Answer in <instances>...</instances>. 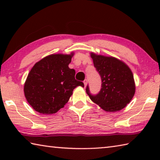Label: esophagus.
Here are the masks:
<instances>
[{
    "instance_id": "34e87169",
    "label": "esophagus",
    "mask_w": 160,
    "mask_h": 160,
    "mask_svg": "<svg viewBox=\"0 0 160 160\" xmlns=\"http://www.w3.org/2000/svg\"><path fill=\"white\" fill-rule=\"evenodd\" d=\"M84 85H85V87H86L87 86V85H88V80H84Z\"/></svg>"
}]
</instances>
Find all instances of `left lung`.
Segmentation results:
<instances>
[{
  "mask_svg": "<svg viewBox=\"0 0 160 160\" xmlns=\"http://www.w3.org/2000/svg\"><path fill=\"white\" fill-rule=\"evenodd\" d=\"M94 66L102 79V88L96 95L90 92L88 85L86 92L92 101L108 112H118L133 97L135 85L131 70L122 61L112 56L97 55L92 52Z\"/></svg>",
  "mask_w": 160,
  "mask_h": 160,
  "instance_id": "8db88e82",
  "label": "left lung"
}]
</instances>
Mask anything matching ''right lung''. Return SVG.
I'll use <instances>...</instances> for the list:
<instances>
[{"label": "right lung", "instance_id": "obj_1", "mask_svg": "<svg viewBox=\"0 0 160 160\" xmlns=\"http://www.w3.org/2000/svg\"><path fill=\"white\" fill-rule=\"evenodd\" d=\"M74 53L51 54L38 61L29 72L24 93L30 106L40 113L53 114L68 102L72 91L82 82L75 79L68 67Z\"/></svg>", "mask_w": 160, "mask_h": 160}]
</instances>
